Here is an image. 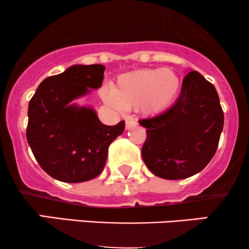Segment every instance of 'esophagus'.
I'll use <instances>...</instances> for the list:
<instances>
[{"instance_id":"esophagus-1","label":"esophagus","mask_w":249,"mask_h":249,"mask_svg":"<svg viewBox=\"0 0 249 249\" xmlns=\"http://www.w3.org/2000/svg\"><path fill=\"white\" fill-rule=\"evenodd\" d=\"M135 125H136L135 120H134L133 118H130V116L125 118V129H131V128L135 127Z\"/></svg>"}]
</instances>
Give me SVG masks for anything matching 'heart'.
Instances as JSON below:
<instances>
[{
  "mask_svg": "<svg viewBox=\"0 0 249 249\" xmlns=\"http://www.w3.org/2000/svg\"><path fill=\"white\" fill-rule=\"evenodd\" d=\"M180 79L171 69H143L119 75L112 89H104L101 96L110 106L137 108L143 114H156L176 100Z\"/></svg>",
  "mask_w": 249,
  "mask_h": 249,
  "instance_id": "1",
  "label": "heart"
}]
</instances>
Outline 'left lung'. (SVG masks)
Returning a JSON list of instances; mask_svg holds the SVG:
<instances>
[{
	"mask_svg": "<svg viewBox=\"0 0 249 249\" xmlns=\"http://www.w3.org/2000/svg\"><path fill=\"white\" fill-rule=\"evenodd\" d=\"M139 122L147 128L142 159L149 170L164 179H184L200 172L214 156L224 112L215 87L191 71L169 109Z\"/></svg>",
	"mask_w": 249,
	"mask_h": 249,
	"instance_id": "obj_1",
	"label": "left lung"
}]
</instances>
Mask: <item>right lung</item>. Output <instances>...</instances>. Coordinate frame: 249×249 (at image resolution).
<instances>
[{
    "instance_id": "add662e5",
    "label": "right lung",
    "mask_w": 249,
    "mask_h": 249,
    "mask_svg": "<svg viewBox=\"0 0 249 249\" xmlns=\"http://www.w3.org/2000/svg\"><path fill=\"white\" fill-rule=\"evenodd\" d=\"M104 65H73L44 79L29 102L26 140L46 174L65 183L93 179L104 170L108 147L124 130V121L106 125L90 107L71 104L98 89Z\"/></svg>"
}]
</instances>
